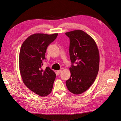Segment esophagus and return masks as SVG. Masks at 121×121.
I'll return each instance as SVG.
<instances>
[{
  "instance_id": "1",
  "label": "esophagus",
  "mask_w": 121,
  "mask_h": 121,
  "mask_svg": "<svg viewBox=\"0 0 121 121\" xmlns=\"http://www.w3.org/2000/svg\"><path fill=\"white\" fill-rule=\"evenodd\" d=\"M61 70H57V71H56V74H57V75H59V74H60V73H61Z\"/></svg>"
}]
</instances>
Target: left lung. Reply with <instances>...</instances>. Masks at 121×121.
I'll return each mask as SVG.
<instances>
[{
  "label": "left lung",
  "mask_w": 121,
  "mask_h": 121,
  "mask_svg": "<svg viewBox=\"0 0 121 121\" xmlns=\"http://www.w3.org/2000/svg\"><path fill=\"white\" fill-rule=\"evenodd\" d=\"M69 38V56L72 63L70 78L66 85L71 93L80 95L87 91L98 74L99 54L95 40L81 30L65 33ZM75 63L77 64L74 66Z\"/></svg>",
  "instance_id": "1"
}]
</instances>
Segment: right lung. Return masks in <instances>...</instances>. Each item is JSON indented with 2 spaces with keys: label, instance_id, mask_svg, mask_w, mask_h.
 <instances>
[{
  "label": "right lung",
  "instance_id": "right-lung-1",
  "mask_svg": "<svg viewBox=\"0 0 121 121\" xmlns=\"http://www.w3.org/2000/svg\"><path fill=\"white\" fill-rule=\"evenodd\" d=\"M58 33H35L22 43L19 55V68L25 85L33 93L45 96L52 91L56 77L49 67L43 70V61L48 46L56 39Z\"/></svg>",
  "mask_w": 121,
  "mask_h": 121
}]
</instances>
